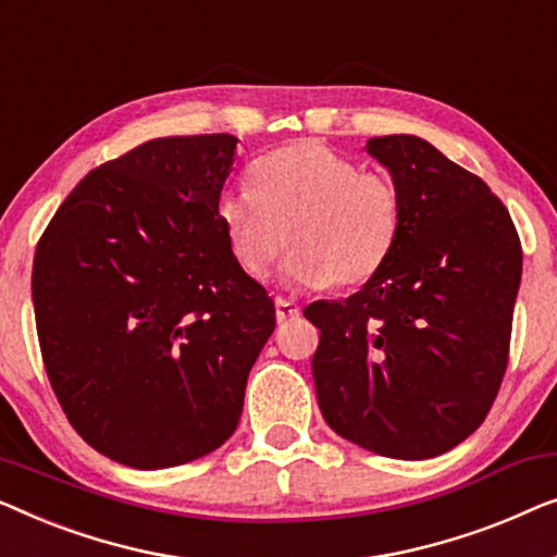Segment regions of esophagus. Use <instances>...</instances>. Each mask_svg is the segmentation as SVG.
<instances>
[{
	"label": "esophagus",
	"mask_w": 557,
	"mask_h": 557,
	"mask_svg": "<svg viewBox=\"0 0 557 557\" xmlns=\"http://www.w3.org/2000/svg\"><path fill=\"white\" fill-rule=\"evenodd\" d=\"M275 308H277V323H289V320L300 318V305H297L295 300H285V297H277Z\"/></svg>",
	"instance_id": "obj_1"
}]
</instances>
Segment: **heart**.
Masks as SVG:
<instances>
[{
	"instance_id": "1",
	"label": "heart",
	"mask_w": 557,
	"mask_h": 557,
	"mask_svg": "<svg viewBox=\"0 0 557 557\" xmlns=\"http://www.w3.org/2000/svg\"><path fill=\"white\" fill-rule=\"evenodd\" d=\"M216 219L234 260L260 280L287 242L285 282L320 289L363 285L394 255L404 199L394 178L360 171L318 140H297L262 156L252 186L219 194Z\"/></svg>"
}]
</instances>
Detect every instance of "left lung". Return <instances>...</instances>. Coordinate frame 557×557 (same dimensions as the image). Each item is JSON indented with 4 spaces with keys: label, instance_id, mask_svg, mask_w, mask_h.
<instances>
[{
    "label": "left lung",
    "instance_id": "obj_1",
    "mask_svg": "<svg viewBox=\"0 0 557 557\" xmlns=\"http://www.w3.org/2000/svg\"><path fill=\"white\" fill-rule=\"evenodd\" d=\"M401 189L394 255L348 300H318V406L335 434L394 459H429L476 432L503 383L522 247L480 176L419 136L368 138Z\"/></svg>",
    "mask_w": 557,
    "mask_h": 557
}]
</instances>
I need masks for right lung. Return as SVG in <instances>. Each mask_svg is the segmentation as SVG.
<instances>
[{
    "label": "right lung",
    "mask_w": 557,
    "mask_h": 557,
    "mask_svg": "<svg viewBox=\"0 0 557 557\" xmlns=\"http://www.w3.org/2000/svg\"><path fill=\"white\" fill-rule=\"evenodd\" d=\"M237 138L171 136L90 171L35 252L47 379L77 434L136 469L186 465L234 434L275 302L216 219Z\"/></svg>",
    "instance_id": "1"
}]
</instances>
